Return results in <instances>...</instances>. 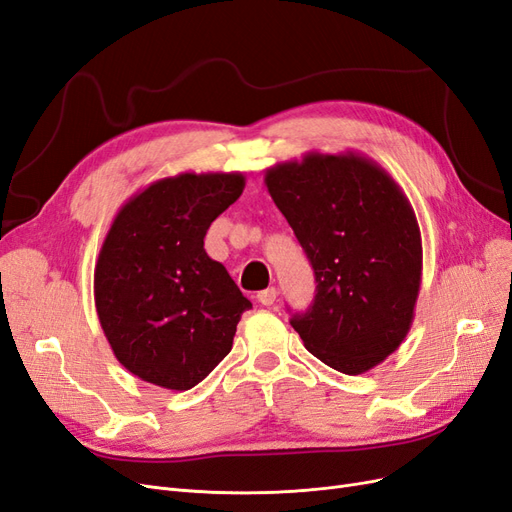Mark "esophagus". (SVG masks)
Segmentation results:
<instances>
[{
    "mask_svg": "<svg viewBox=\"0 0 512 512\" xmlns=\"http://www.w3.org/2000/svg\"><path fill=\"white\" fill-rule=\"evenodd\" d=\"M276 295H278V291L274 287H268V289H263V291L257 293V302L263 304V306H272L276 302Z\"/></svg>",
    "mask_w": 512,
    "mask_h": 512,
    "instance_id": "34e87169",
    "label": "esophagus"
}]
</instances>
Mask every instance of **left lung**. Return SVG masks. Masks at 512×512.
Here are the masks:
<instances>
[{"mask_svg": "<svg viewBox=\"0 0 512 512\" xmlns=\"http://www.w3.org/2000/svg\"><path fill=\"white\" fill-rule=\"evenodd\" d=\"M266 187L315 270V302L291 325L342 374H364L410 332L421 289L419 223L370 157L306 153L266 170Z\"/></svg>", "mask_w": 512, "mask_h": 512, "instance_id": "8db88e82", "label": "left lung"}]
</instances>
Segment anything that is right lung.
I'll list each match as a JSON object with an SVG mask.
<instances>
[{"mask_svg": "<svg viewBox=\"0 0 512 512\" xmlns=\"http://www.w3.org/2000/svg\"><path fill=\"white\" fill-rule=\"evenodd\" d=\"M244 183L240 172H183L138 191L114 217L95 263V308L114 357L142 381L187 391L232 351L253 304L208 257L204 236Z\"/></svg>", "mask_w": 512, "mask_h": 512, "instance_id": "1", "label": "right lung"}]
</instances>
